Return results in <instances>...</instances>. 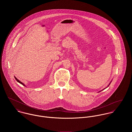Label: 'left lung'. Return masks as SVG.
<instances>
[{
    "instance_id": "left-lung-1",
    "label": "left lung",
    "mask_w": 132,
    "mask_h": 132,
    "mask_svg": "<svg viewBox=\"0 0 132 132\" xmlns=\"http://www.w3.org/2000/svg\"><path fill=\"white\" fill-rule=\"evenodd\" d=\"M111 82H110V83H109V85H108V86H107V87H106V88H107V87H108V86H109V85H110V83H111ZM104 89H105V88H104ZM101 91H102V90H101ZM100 92H101V91H100Z\"/></svg>"
}]
</instances>
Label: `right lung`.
Masks as SVG:
<instances>
[{
    "instance_id": "add662e5",
    "label": "right lung",
    "mask_w": 132,
    "mask_h": 132,
    "mask_svg": "<svg viewBox=\"0 0 132 132\" xmlns=\"http://www.w3.org/2000/svg\"><path fill=\"white\" fill-rule=\"evenodd\" d=\"M15 77V79H16V81H17V82H19V83H20V84H22V85H24V86H25V84H24V83H22V82H21V81H20V80H18V79H17V78H16V77Z\"/></svg>"
}]
</instances>
